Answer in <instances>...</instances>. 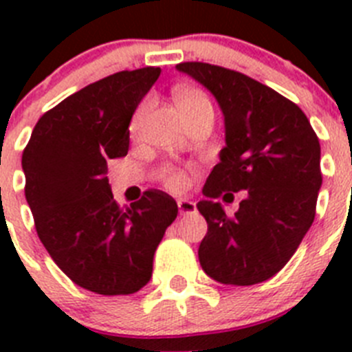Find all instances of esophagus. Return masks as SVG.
<instances>
[{
    "label": "esophagus",
    "mask_w": 352,
    "mask_h": 352,
    "mask_svg": "<svg viewBox=\"0 0 352 352\" xmlns=\"http://www.w3.org/2000/svg\"><path fill=\"white\" fill-rule=\"evenodd\" d=\"M178 210H179V214H192L197 211V206H195L194 201H188V199H179Z\"/></svg>",
    "instance_id": "esophagus-1"
}]
</instances>
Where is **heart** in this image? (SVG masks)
I'll use <instances>...</instances> for the list:
<instances>
[{"instance_id": "heart-1", "label": "heart", "mask_w": 352, "mask_h": 352, "mask_svg": "<svg viewBox=\"0 0 352 352\" xmlns=\"http://www.w3.org/2000/svg\"><path fill=\"white\" fill-rule=\"evenodd\" d=\"M174 98H176V105H178L179 113H185V111L197 107V105L210 104L206 95L194 88H179L178 91H176V95H174ZM144 109L146 107L142 105V107L138 111V114H135V118H133L132 126H130V130H132L133 133L138 132L139 126H141L142 116H144ZM166 183L170 190H183V188L186 186V176L182 173V170L170 169L167 170L166 174Z\"/></svg>"}]
</instances>
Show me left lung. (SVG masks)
Listing matches in <instances>:
<instances>
[{
	"instance_id": "1",
	"label": "left lung",
	"mask_w": 352,
	"mask_h": 352,
	"mask_svg": "<svg viewBox=\"0 0 352 352\" xmlns=\"http://www.w3.org/2000/svg\"><path fill=\"white\" fill-rule=\"evenodd\" d=\"M214 96L226 146L203 188L197 210L208 222L199 247L204 273L226 285H254L284 268L316 217L321 190V144L309 118L275 89L208 63H179ZM247 190L227 217L222 191ZM226 197V195H223Z\"/></svg>"
}]
</instances>
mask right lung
<instances>
[{"mask_svg": "<svg viewBox=\"0 0 352 352\" xmlns=\"http://www.w3.org/2000/svg\"><path fill=\"white\" fill-rule=\"evenodd\" d=\"M160 68L118 72L43 114L23 153L26 201L36 232L61 272L96 294H133L153 273V256L178 204L160 190L120 210L109 158L125 157L130 121Z\"/></svg>", "mask_w": 352, "mask_h": 352, "instance_id": "right-lung-1", "label": "right lung"}]
</instances>
